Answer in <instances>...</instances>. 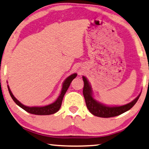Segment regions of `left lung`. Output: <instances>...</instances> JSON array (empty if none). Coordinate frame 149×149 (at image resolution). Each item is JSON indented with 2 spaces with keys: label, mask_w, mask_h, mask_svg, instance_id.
Returning a JSON list of instances; mask_svg holds the SVG:
<instances>
[{
  "label": "left lung",
  "mask_w": 149,
  "mask_h": 149,
  "mask_svg": "<svg viewBox=\"0 0 149 149\" xmlns=\"http://www.w3.org/2000/svg\"><path fill=\"white\" fill-rule=\"evenodd\" d=\"M83 80L84 82V87L83 89V94L86 100V106L88 110L91 113L97 117H100L103 118H108L115 117L131 109L134 104L138 101L141 93L134 99L133 101L129 103L122 106H114L110 107L102 104L98 101H97L93 97L91 91V87L86 77L83 76Z\"/></svg>",
  "instance_id": "8db88e82"
}]
</instances>
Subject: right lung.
I'll use <instances>...</instances> for the list:
<instances>
[{
  "label": "right lung",
  "instance_id": "right-lung-1",
  "mask_svg": "<svg viewBox=\"0 0 149 149\" xmlns=\"http://www.w3.org/2000/svg\"><path fill=\"white\" fill-rule=\"evenodd\" d=\"M76 76H77V74H74L70 75L68 78H66L65 81L63 82V84L62 91H61L60 95L58 97V98L56 100V101L55 102L52 103V104H49L46 106H44V107H27V106L22 105V103H21L19 101L16 100L15 97L13 95V94L12 93V92L10 91V88H9L8 86V89L9 93H10V95L11 96L12 99L13 100V101L16 103V105H18L19 107L23 109L24 110H25L26 111H27L29 113H31V114L38 115H51L56 113L60 109L61 105H62L63 96H64L65 92L67 91L68 87H70L71 82L72 81L73 79L75 78V77Z\"/></svg>",
  "mask_w": 149,
  "mask_h": 149
}]
</instances>
